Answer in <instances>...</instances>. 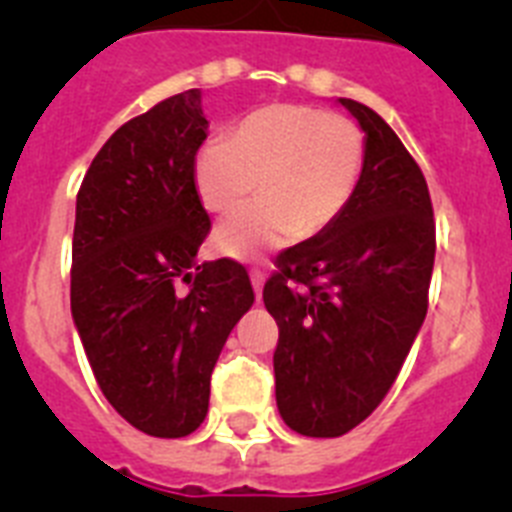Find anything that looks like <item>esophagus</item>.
<instances>
[{
    "label": "esophagus",
    "instance_id": "esophagus-1",
    "mask_svg": "<svg viewBox=\"0 0 512 512\" xmlns=\"http://www.w3.org/2000/svg\"><path fill=\"white\" fill-rule=\"evenodd\" d=\"M264 271L253 269L251 271V284H253V292H256V297H261V287H264Z\"/></svg>",
    "mask_w": 512,
    "mask_h": 512
}]
</instances>
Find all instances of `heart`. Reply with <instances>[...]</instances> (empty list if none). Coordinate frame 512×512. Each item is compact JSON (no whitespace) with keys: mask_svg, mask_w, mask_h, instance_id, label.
<instances>
[{"mask_svg":"<svg viewBox=\"0 0 512 512\" xmlns=\"http://www.w3.org/2000/svg\"><path fill=\"white\" fill-rule=\"evenodd\" d=\"M364 153V133L341 112L271 104L246 115L225 143L194 158V187L210 212H233L256 182L264 194L217 228L215 246L248 261L323 233L354 197Z\"/></svg>","mask_w":512,"mask_h":512,"instance_id":"obj_1","label":"heart"}]
</instances>
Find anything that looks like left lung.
<instances>
[{
	"instance_id": "obj_1",
	"label": "left lung",
	"mask_w": 512,
	"mask_h": 512,
	"mask_svg": "<svg viewBox=\"0 0 512 512\" xmlns=\"http://www.w3.org/2000/svg\"><path fill=\"white\" fill-rule=\"evenodd\" d=\"M366 133L336 223L277 256L264 305L279 325L277 408L292 431L336 438L377 410L428 310L436 223L428 184L395 130L338 99Z\"/></svg>"
}]
</instances>
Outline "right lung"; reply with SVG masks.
<instances>
[{
  "label": "right lung",
  "instance_id": "obj_1",
  "mask_svg": "<svg viewBox=\"0 0 512 512\" xmlns=\"http://www.w3.org/2000/svg\"><path fill=\"white\" fill-rule=\"evenodd\" d=\"M205 138L200 89L174 94L112 133L76 194L71 315L102 395L156 438L200 428L217 356L253 305L246 266L197 261Z\"/></svg>",
  "mask_w": 512,
  "mask_h": 512
}]
</instances>
